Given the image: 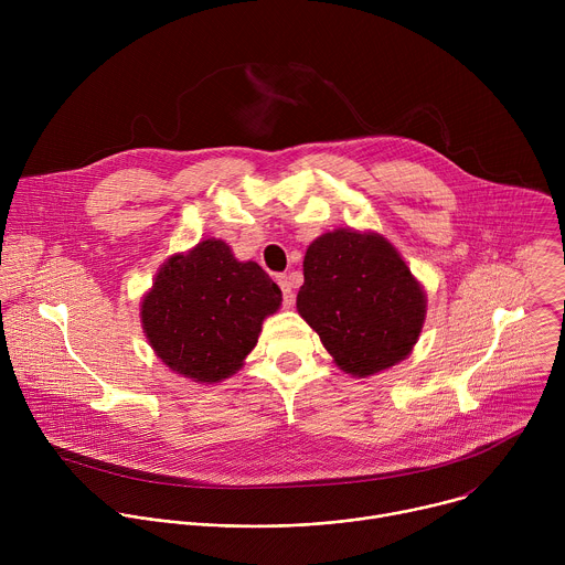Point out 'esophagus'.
Wrapping results in <instances>:
<instances>
[{
	"mask_svg": "<svg viewBox=\"0 0 565 565\" xmlns=\"http://www.w3.org/2000/svg\"><path fill=\"white\" fill-rule=\"evenodd\" d=\"M277 284H279L281 292H284V306L290 308L292 301H295V284H292L290 275H277Z\"/></svg>",
	"mask_w": 565,
	"mask_h": 565,
	"instance_id": "1",
	"label": "esophagus"
}]
</instances>
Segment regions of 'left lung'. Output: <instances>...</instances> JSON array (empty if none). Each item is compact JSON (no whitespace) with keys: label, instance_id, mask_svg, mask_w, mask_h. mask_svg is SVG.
I'll return each instance as SVG.
<instances>
[{"label":"left lung","instance_id":"8db88e82","mask_svg":"<svg viewBox=\"0 0 565 565\" xmlns=\"http://www.w3.org/2000/svg\"><path fill=\"white\" fill-rule=\"evenodd\" d=\"M297 312L344 373L371 377L412 355L427 292L382 234L338 227L306 250Z\"/></svg>","mask_w":565,"mask_h":565}]
</instances>
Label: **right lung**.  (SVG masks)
<instances>
[{
  "label": "right lung",
  "instance_id": "obj_1",
  "mask_svg": "<svg viewBox=\"0 0 565 565\" xmlns=\"http://www.w3.org/2000/svg\"><path fill=\"white\" fill-rule=\"evenodd\" d=\"M281 290L221 238H203L158 268L140 301L142 333L170 371L216 384L244 366Z\"/></svg>",
  "mask_w": 565,
  "mask_h": 565
}]
</instances>
